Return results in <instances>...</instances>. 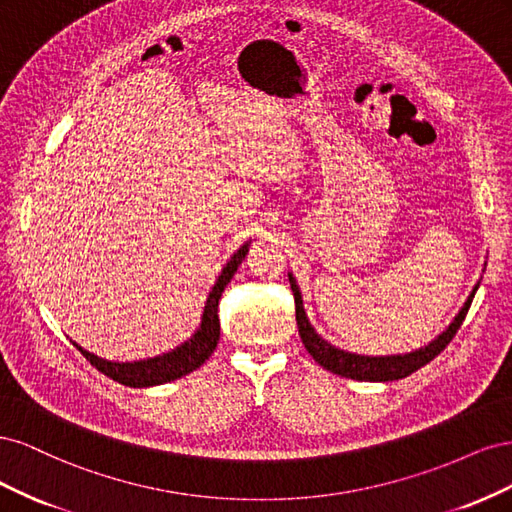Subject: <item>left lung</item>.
<instances>
[{
  "mask_svg": "<svg viewBox=\"0 0 512 512\" xmlns=\"http://www.w3.org/2000/svg\"><path fill=\"white\" fill-rule=\"evenodd\" d=\"M290 288H292V294H294V312H297L299 335L303 339V346L307 348V352L314 356V361L320 367L333 371V374H337V376L352 378V380H365V382L401 380V378L414 374L416 369H421L429 361L436 359V356L448 344H451V339L459 331L463 320H466V314H468V309H470L472 299L476 294V288H474L472 294L468 297V301H466V305L461 307V312L451 322V327H448L438 339H433L429 346L416 350V352H410V354H397V356H361V354L344 352V350L331 346L329 342H324V339L314 331V327L309 324V320L305 316L301 292H299V286L294 284L292 275H290Z\"/></svg>",
  "mask_w": 512,
  "mask_h": 512,
  "instance_id": "1",
  "label": "left lung"
}]
</instances>
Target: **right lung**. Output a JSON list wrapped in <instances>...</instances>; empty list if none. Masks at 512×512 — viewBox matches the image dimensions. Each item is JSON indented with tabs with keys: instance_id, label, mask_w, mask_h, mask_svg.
<instances>
[{
	"instance_id": "right-lung-1",
	"label": "right lung",
	"mask_w": 512,
	"mask_h": 512,
	"mask_svg": "<svg viewBox=\"0 0 512 512\" xmlns=\"http://www.w3.org/2000/svg\"><path fill=\"white\" fill-rule=\"evenodd\" d=\"M247 254V245H243L241 250L230 258L228 265L224 267L222 275L215 282L213 290L209 292V299L203 312V322H200L198 331L188 339V342L181 344L177 350L168 352L164 356H156V359H147V361H136V363H108L98 359L91 352L83 350L81 346H76L81 350L85 359L94 365L98 371H102L104 376L113 378L119 384L134 386V389H141V386H156L164 384L170 380H177L181 376H188L190 371L198 369L203 365L211 352L218 346L220 339V316H218V305L224 288L232 280V275L237 273L239 265L243 262Z\"/></svg>"
}]
</instances>
